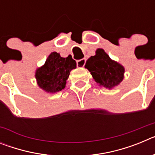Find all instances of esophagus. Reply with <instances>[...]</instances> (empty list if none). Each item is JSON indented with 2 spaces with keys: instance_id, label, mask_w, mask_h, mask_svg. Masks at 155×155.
<instances>
[{
  "instance_id": "obj_1",
  "label": "esophagus",
  "mask_w": 155,
  "mask_h": 155,
  "mask_svg": "<svg viewBox=\"0 0 155 155\" xmlns=\"http://www.w3.org/2000/svg\"><path fill=\"white\" fill-rule=\"evenodd\" d=\"M85 62H86L85 59L79 60V61H77V67H78V68H84V65H85Z\"/></svg>"
}]
</instances>
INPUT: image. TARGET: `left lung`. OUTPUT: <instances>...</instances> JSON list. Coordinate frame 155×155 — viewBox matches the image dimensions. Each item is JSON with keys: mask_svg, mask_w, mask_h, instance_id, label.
I'll list each match as a JSON object with an SVG mask.
<instances>
[{"mask_svg": "<svg viewBox=\"0 0 155 155\" xmlns=\"http://www.w3.org/2000/svg\"><path fill=\"white\" fill-rule=\"evenodd\" d=\"M84 68L91 72L92 78L101 87L113 89L124 78L125 68L113 61L103 49L98 48L95 55L87 59Z\"/></svg>", "mask_w": 155, "mask_h": 155, "instance_id": "obj_1", "label": "left lung"}]
</instances>
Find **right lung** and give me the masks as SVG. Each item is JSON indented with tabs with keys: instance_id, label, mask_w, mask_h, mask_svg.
Returning <instances> with one entry per match:
<instances>
[{
	"instance_id": "right-lung-1",
	"label": "right lung",
	"mask_w": 155,
	"mask_h": 155,
	"mask_svg": "<svg viewBox=\"0 0 155 155\" xmlns=\"http://www.w3.org/2000/svg\"><path fill=\"white\" fill-rule=\"evenodd\" d=\"M76 68V62L71 55L64 58L61 57L60 53L53 52L45 64L35 71L37 84L47 93L59 92L65 88L71 71Z\"/></svg>"
}]
</instances>
